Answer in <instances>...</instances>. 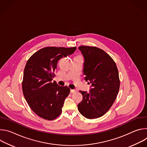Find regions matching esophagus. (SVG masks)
I'll return each instance as SVG.
<instances>
[{"label":"esophagus","mask_w":147,"mask_h":147,"mask_svg":"<svg viewBox=\"0 0 147 147\" xmlns=\"http://www.w3.org/2000/svg\"><path fill=\"white\" fill-rule=\"evenodd\" d=\"M77 91V90H70V92H71V93H74V92H76Z\"/></svg>","instance_id":"34e87169"}]
</instances>
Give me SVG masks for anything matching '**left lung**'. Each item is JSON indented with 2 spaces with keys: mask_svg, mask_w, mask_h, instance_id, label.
<instances>
[{
  "mask_svg": "<svg viewBox=\"0 0 147 147\" xmlns=\"http://www.w3.org/2000/svg\"><path fill=\"white\" fill-rule=\"evenodd\" d=\"M84 57L85 80L91 83L89 92L80 91L82 100L78 104L80 113L90 119L105 114L114 103L120 88L119 72L113 59L95 47L80 46ZM89 83V82H88Z\"/></svg>",
  "mask_w": 147,
  "mask_h": 147,
  "instance_id": "1",
  "label": "left lung"
}]
</instances>
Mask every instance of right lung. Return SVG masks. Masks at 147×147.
<instances>
[{"label": "right lung", "instance_id": "obj_1", "mask_svg": "<svg viewBox=\"0 0 147 147\" xmlns=\"http://www.w3.org/2000/svg\"><path fill=\"white\" fill-rule=\"evenodd\" d=\"M76 48L45 47L28 60L24 70L23 92L30 108L41 118L52 120L60 115L70 90L52 80L59 59L73 53Z\"/></svg>", "mask_w": 147, "mask_h": 147}]
</instances>
